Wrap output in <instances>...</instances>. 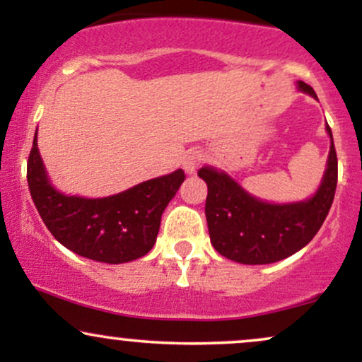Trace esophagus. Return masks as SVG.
Listing matches in <instances>:
<instances>
[{
  "instance_id": "obj_1",
  "label": "esophagus",
  "mask_w": 362,
  "mask_h": 362,
  "mask_svg": "<svg viewBox=\"0 0 362 362\" xmlns=\"http://www.w3.org/2000/svg\"><path fill=\"white\" fill-rule=\"evenodd\" d=\"M204 160H206V156L202 155L201 151H189L184 156V160H182V167H184L187 173H194L195 170H197L199 165H201Z\"/></svg>"
}]
</instances>
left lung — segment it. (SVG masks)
<instances>
[{"label": "left lung", "instance_id": "8db88e82", "mask_svg": "<svg viewBox=\"0 0 362 362\" xmlns=\"http://www.w3.org/2000/svg\"><path fill=\"white\" fill-rule=\"evenodd\" d=\"M301 91L317 98L313 88L298 83ZM330 136L327 170L317 194L293 204H269L240 187L230 175L204 167L199 177L207 184L206 219L216 252L240 264L260 265L282 260L301 250L325 221L337 189V153Z\"/></svg>", "mask_w": 362, "mask_h": 362}]
</instances>
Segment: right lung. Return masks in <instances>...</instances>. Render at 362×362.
Here are the masks:
<instances>
[{
	"label": "right lung",
	"mask_w": 362,
	"mask_h": 362,
	"mask_svg": "<svg viewBox=\"0 0 362 362\" xmlns=\"http://www.w3.org/2000/svg\"><path fill=\"white\" fill-rule=\"evenodd\" d=\"M27 180L32 201L57 242L86 259L124 264L151 250L161 214L185 180V173L177 170L110 197L64 195L49 182L35 132Z\"/></svg>",
	"instance_id": "add662e5"
}]
</instances>
